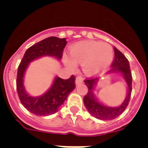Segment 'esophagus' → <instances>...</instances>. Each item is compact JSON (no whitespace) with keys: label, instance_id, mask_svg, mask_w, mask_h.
<instances>
[{"label":"esophagus","instance_id":"obj_1","mask_svg":"<svg viewBox=\"0 0 148 148\" xmlns=\"http://www.w3.org/2000/svg\"><path fill=\"white\" fill-rule=\"evenodd\" d=\"M83 82V78H82L81 76H77V77H76V80H75V82L77 85H79V83H81V82Z\"/></svg>","mask_w":148,"mask_h":148}]
</instances>
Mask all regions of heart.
Returning <instances> with one entry per match:
<instances>
[{
	"mask_svg": "<svg viewBox=\"0 0 148 148\" xmlns=\"http://www.w3.org/2000/svg\"><path fill=\"white\" fill-rule=\"evenodd\" d=\"M71 58L65 57V62L69 66L74 68L75 62H80L86 72L94 71L93 64L101 65L106 68L110 64L114 58V49L107 42L97 41H84L73 45L70 49Z\"/></svg>",
	"mask_w": 148,
	"mask_h": 148,
	"instance_id": "b5f03b06",
	"label": "heart"
}]
</instances>
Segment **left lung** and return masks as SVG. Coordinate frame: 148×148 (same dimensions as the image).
Returning a JSON list of instances; mask_svg holds the SVG:
<instances>
[{
	"mask_svg": "<svg viewBox=\"0 0 148 148\" xmlns=\"http://www.w3.org/2000/svg\"><path fill=\"white\" fill-rule=\"evenodd\" d=\"M114 49L115 57L111 65L113 69L110 71L122 73L127 85V95L123 103L119 107L116 108L104 106L96 99L94 94V84L97 82L98 78H88L84 80L88 87V93L83 99L85 106L93 116L101 120H111L119 116L128 106L132 91V74L128 60L116 48L114 47Z\"/></svg>",
	"mask_w": 148,
	"mask_h": 148,
	"instance_id": "8db88e82",
	"label": "left lung"
}]
</instances>
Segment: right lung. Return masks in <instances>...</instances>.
<instances>
[{
	"label": "right lung",
	"mask_w": 148,
	"mask_h": 148,
	"mask_svg": "<svg viewBox=\"0 0 148 148\" xmlns=\"http://www.w3.org/2000/svg\"><path fill=\"white\" fill-rule=\"evenodd\" d=\"M65 38L50 37L29 47L25 52L18 66L17 74V91L21 103L29 111L37 116H49L58 112L67 99L68 95L75 88V77L68 79L56 77L51 88L43 95L32 97L26 94L23 87V75L30 62L42 56L49 55L60 60L66 46Z\"/></svg>",
	"instance_id": "obj_1"
}]
</instances>
